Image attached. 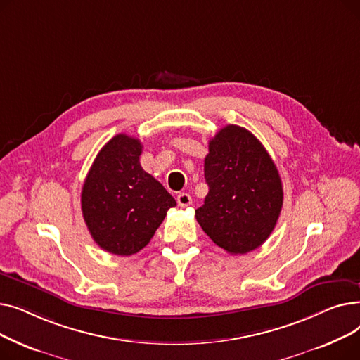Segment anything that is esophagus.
<instances>
[{"label": "esophagus", "instance_id": "obj_1", "mask_svg": "<svg viewBox=\"0 0 360 360\" xmlns=\"http://www.w3.org/2000/svg\"><path fill=\"white\" fill-rule=\"evenodd\" d=\"M176 201H178V205H179V207H188V205H190V204L193 202L191 195L186 194V193H181V194L176 197Z\"/></svg>", "mask_w": 360, "mask_h": 360}]
</instances>
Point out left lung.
I'll return each mask as SVG.
<instances>
[{
    "label": "left lung",
    "instance_id": "1",
    "mask_svg": "<svg viewBox=\"0 0 360 360\" xmlns=\"http://www.w3.org/2000/svg\"><path fill=\"white\" fill-rule=\"evenodd\" d=\"M204 176L209 194L195 210L202 231L229 254L261 247L278 220L283 185L259 140L242 127H223L209 143Z\"/></svg>",
    "mask_w": 360,
    "mask_h": 360
}]
</instances>
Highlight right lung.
I'll return each instance as SVG.
<instances>
[{"label": "right lung", "instance_id": "add662e5", "mask_svg": "<svg viewBox=\"0 0 360 360\" xmlns=\"http://www.w3.org/2000/svg\"><path fill=\"white\" fill-rule=\"evenodd\" d=\"M143 144L127 134L110 139L94 159L82 190V212L99 247L132 255L153 238L176 201L140 165Z\"/></svg>", "mask_w": 360, "mask_h": 360}]
</instances>
